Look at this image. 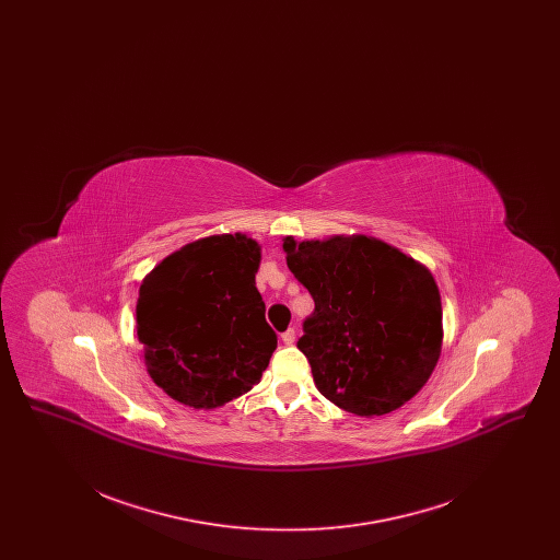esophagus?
Here are the masks:
<instances>
[{"instance_id": "34e87169", "label": "esophagus", "mask_w": 560, "mask_h": 560, "mask_svg": "<svg viewBox=\"0 0 560 560\" xmlns=\"http://www.w3.org/2000/svg\"><path fill=\"white\" fill-rule=\"evenodd\" d=\"M281 340H283V345H288V347L293 345V342H295V329L290 327L288 331H283V334H281Z\"/></svg>"}]
</instances>
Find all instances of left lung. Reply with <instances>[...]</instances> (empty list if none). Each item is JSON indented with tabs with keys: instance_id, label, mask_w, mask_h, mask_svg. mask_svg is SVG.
Wrapping results in <instances>:
<instances>
[{
	"instance_id": "8db88e82",
	"label": "left lung",
	"mask_w": 560,
	"mask_h": 560,
	"mask_svg": "<svg viewBox=\"0 0 560 560\" xmlns=\"http://www.w3.org/2000/svg\"><path fill=\"white\" fill-rule=\"evenodd\" d=\"M283 252L315 300L298 348L320 395L361 418L413 399L443 347V306L432 272L368 235L285 237Z\"/></svg>"
}]
</instances>
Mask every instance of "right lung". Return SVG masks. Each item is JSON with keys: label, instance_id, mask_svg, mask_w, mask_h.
<instances>
[{"label": "right lung", "instance_id": "right-lung-1", "mask_svg": "<svg viewBox=\"0 0 560 560\" xmlns=\"http://www.w3.org/2000/svg\"><path fill=\"white\" fill-rule=\"evenodd\" d=\"M260 243L243 233L192 241L140 283L136 331L147 372L192 409H215L260 382L277 334L256 288Z\"/></svg>", "mask_w": 560, "mask_h": 560}]
</instances>
